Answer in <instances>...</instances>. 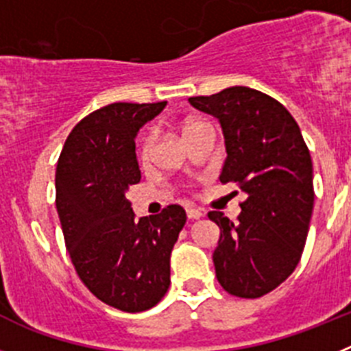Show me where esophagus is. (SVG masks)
I'll list each match as a JSON object with an SVG mask.
<instances>
[{"instance_id": "esophagus-1", "label": "esophagus", "mask_w": 351, "mask_h": 351, "mask_svg": "<svg viewBox=\"0 0 351 351\" xmlns=\"http://www.w3.org/2000/svg\"><path fill=\"white\" fill-rule=\"evenodd\" d=\"M186 216H188V219H198L202 218V210L195 209V207H188L186 209Z\"/></svg>"}]
</instances>
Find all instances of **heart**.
Segmentation results:
<instances>
[{"label": "heart", "mask_w": 351, "mask_h": 351, "mask_svg": "<svg viewBox=\"0 0 351 351\" xmlns=\"http://www.w3.org/2000/svg\"><path fill=\"white\" fill-rule=\"evenodd\" d=\"M209 123H206V121H200V119H191V121H186L184 123V135L186 138L190 141L191 137H193L195 133L198 132L200 128H204V126H207ZM154 142H156V137H154V132H145L144 137L141 138V144H138V158H141L142 163H147L149 160H151V156H153V151H154Z\"/></svg>", "instance_id": "obj_1"}]
</instances>
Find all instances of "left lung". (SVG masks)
I'll return each mask as SVG.
<instances>
[{
    "label": "left lung",
    "instance_id": "obj_1",
    "mask_svg": "<svg viewBox=\"0 0 351 351\" xmlns=\"http://www.w3.org/2000/svg\"><path fill=\"white\" fill-rule=\"evenodd\" d=\"M190 104L219 119L226 145L219 181L246 193L235 223L209 213L219 226L216 278L230 295L258 299L280 287L302 256L315 202L311 154L297 121L265 93L234 86L191 96Z\"/></svg>",
    "mask_w": 351,
    "mask_h": 351
}]
</instances>
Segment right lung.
<instances>
[{"instance_id":"1","label":"right lung","mask_w":351,"mask_h":351,"mask_svg":"<svg viewBox=\"0 0 351 351\" xmlns=\"http://www.w3.org/2000/svg\"><path fill=\"white\" fill-rule=\"evenodd\" d=\"M110 104L84 117L68 135L56 169V207L80 281L96 299L141 313L170 287V253L186 223L181 206L135 218L126 198L141 181L135 137L165 108Z\"/></svg>"}]
</instances>
